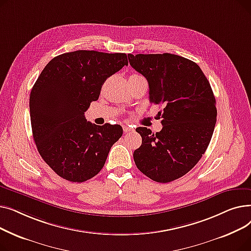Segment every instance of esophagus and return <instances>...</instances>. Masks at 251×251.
<instances>
[{"label":"esophagus","mask_w":251,"mask_h":251,"mask_svg":"<svg viewBox=\"0 0 251 251\" xmlns=\"http://www.w3.org/2000/svg\"><path fill=\"white\" fill-rule=\"evenodd\" d=\"M123 131L125 133H128V132H131V131H133V129L128 127V126H123Z\"/></svg>","instance_id":"esophagus-1"}]
</instances>
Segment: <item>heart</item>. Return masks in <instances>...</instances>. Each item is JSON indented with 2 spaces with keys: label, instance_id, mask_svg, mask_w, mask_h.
Wrapping results in <instances>:
<instances>
[{
  "label": "heart",
  "instance_id": "heart-1",
  "mask_svg": "<svg viewBox=\"0 0 251 251\" xmlns=\"http://www.w3.org/2000/svg\"><path fill=\"white\" fill-rule=\"evenodd\" d=\"M135 76H139V75H136V74H134V75H132L131 77H135Z\"/></svg>",
  "mask_w": 251,
  "mask_h": 251
}]
</instances>
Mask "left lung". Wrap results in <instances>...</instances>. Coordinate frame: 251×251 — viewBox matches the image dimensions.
Here are the masks:
<instances>
[{
	"label": "left lung",
	"instance_id": "obj_1",
	"mask_svg": "<svg viewBox=\"0 0 251 251\" xmlns=\"http://www.w3.org/2000/svg\"><path fill=\"white\" fill-rule=\"evenodd\" d=\"M129 63L147 78L150 101L163 104V129L136 128L142 143L133 152L140 172L160 183L174 181L199 163L217 122L216 99L196 63L173 54H129Z\"/></svg>",
	"mask_w": 251,
	"mask_h": 251
}]
</instances>
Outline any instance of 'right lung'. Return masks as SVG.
<instances>
[{"instance_id":"right-lung-1","label":"right lung","mask_w":251,"mask_h":251,"mask_svg":"<svg viewBox=\"0 0 251 251\" xmlns=\"http://www.w3.org/2000/svg\"><path fill=\"white\" fill-rule=\"evenodd\" d=\"M127 65L126 54L82 50L51 59L38 76L29 98L32 135L44 161L63 179L95 177L122 136L120 125L92 124L84 112L107 78Z\"/></svg>"}]
</instances>
